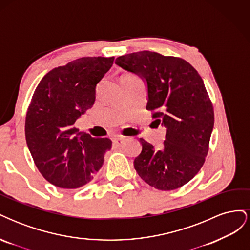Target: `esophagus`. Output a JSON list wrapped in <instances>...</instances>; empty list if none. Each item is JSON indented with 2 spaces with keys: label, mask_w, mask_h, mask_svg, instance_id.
<instances>
[{
  "label": "esophagus",
  "mask_w": 250,
  "mask_h": 250,
  "mask_svg": "<svg viewBox=\"0 0 250 250\" xmlns=\"http://www.w3.org/2000/svg\"><path fill=\"white\" fill-rule=\"evenodd\" d=\"M124 142H125V139L122 138V137H116V138L112 139V144L116 147H121L124 144Z\"/></svg>",
  "instance_id": "1"
}]
</instances>
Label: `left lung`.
I'll use <instances>...</instances> for the list:
<instances>
[{"label": "left lung", "mask_w": 250, "mask_h": 250, "mask_svg": "<svg viewBox=\"0 0 250 250\" xmlns=\"http://www.w3.org/2000/svg\"><path fill=\"white\" fill-rule=\"evenodd\" d=\"M116 64L146 82V108L167 128L162 150L140 139L142 152L134 158V169L157 190L183 187L203 166L214 128L213 104L202 78L185 59L156 52L120 56Z\"/></svg>", "instance_id": "1"}]
</instances>
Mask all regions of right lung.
I'll return each instance as SVG.
<instances>
[{"label":"right lung","instance_id":"add662e5","mask_svg":"<svg viewBox=\"0 0 250 250\" xmlns=\"http://www.w3.org/2000/svg\"><path fill=\"white\" fill-rule=\"evenodd\" d=\"M115 57H82L44 75L27 110L26 142L34 164L50 184L77 188L100 170L111 148L107 138H92L74 126L94 105L96 86Z\"/></svg>","mask_w":250,"mask_h":250}]
</instances>
